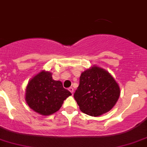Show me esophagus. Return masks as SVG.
I'll use <instances>...</instances> for the list:
<instances>
[{"label":"esophagus","mask_w":147,"mask_h":147,"mask_svg":"<svg viewBox=\"0 0 147 147\" xmlns=\"http://www.w3.org/2000/svg\"><path fill=\"white\" fill-rule=\"evenodd\" d=\"M68 90L71 92V94H73V92H74V89H73V87H69L68 88Z\"/></svg>","instance_id":"obj_1"}]
</instances>
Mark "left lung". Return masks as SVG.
Listing matches in <instances>:
<instances>
[{
	"label": "left lung",
	"mask_w": 147,
	"mask_h": 147,
	"mask_svg": "<svg viewBox=\"0 0 147 147\" xmlns=\"http://www.w3.org/2000/svg\"><path fill=\"white\" fill-rule=\"evenodd\" d=\"M120 94L119 85L110 73L94 65L82 73L74 97L81 111L97 117L114 107Z\"/></svg>",
	"instance_id": "1"
}]
</instances>
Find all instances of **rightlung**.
I'll use <instances>...</instances> for the list:
<instances>
[{"instance_id":"right-lung-1","label":"right lung","mask_w":147,"mask_h":147,"mask_svg":"<svg viewBox=\"0 0 147 147\" xmlns=\"http://www.w3.org/2000/svg\"><path fill=\"white\" fill-rule=\"evenodd\" d=\"M71 93L64 89L62 82L53 79L49 71H42L28 83L25 100L31 109L42 115L58 111Z\"/></svg>"}]
</instances>
